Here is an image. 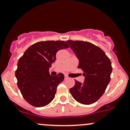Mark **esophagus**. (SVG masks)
I'll list each match as a JSON object with an SVG mask.
<instances>
[{
  "instance_id": "esophagus-1",
  "label": "esophagus",
  "mask_w": 130,
  "mask_h": 130,
  "mask_svg": "<svg viewBox=\"0 0 130 130\" xmlns=\"http://www.w3.org/2000/svg\"><path fill=\"white\" fill-rule=\"evenodd\" d=\"M68 78H69V77H68L67 76H65V79H67Z\"/></svg>"
}]
</instances>
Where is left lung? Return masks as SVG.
<instances>
[{
    "label": "left lung",
    "mask_w": 130,
    "mask_h": 130,
    "mask_svg": "<svg viewBox=\"0 0 130 130\" xmlns=\"http://www.w3.org/2000/svg\"><path fill=\"white\" fill-rule=\"evenodd\" d=\"M79 60L78 69L85 76L82 84H75L70 92L79 103L89 105L96 102L103 95L111 80L112 66L104 51L95 44L82 41H67Z\"/></svg>",
    "instance_id": "left-lung-1"
}]
</instances>
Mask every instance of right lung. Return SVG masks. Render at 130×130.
Segmentation results:
<instances>
[{
    "label": "right lung",
    "instance_id": "obj_1",
    "mask_svg": "<svg viewBox=\"0 0 130 130\" xmlns=\"http://www.w3.org/2000/svg\"><path fill=\"white\" fill-rule=\"evenodd\" d=\"M68 48L69 46L64 41H40L29 47L19 59L15 72L17 84L29 104L43 107L54 99L64 75H50L49 69L55 61L58 51Z\"/></svg>",
    "mask_w": 130,
    "mask_h": 130
}]
</instances>
